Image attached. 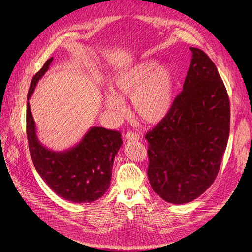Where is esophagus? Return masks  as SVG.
Masks as SVG:
<instances>
[{
    "instance_id": "1",
    "label": "esophagus",
    "mask_w": 252,
    "mask_h": 252,
    "mask_svg": "<svg viewBox=\"0 0 252 252\" xmlns=\"http://www.w3.org/2000/svg\"><path fill=\"white\" fill-rule=\"evenodd\" d=\"M125 139L127 141H139L140 140V135L133 133V132H127L125 135Z\"/></svg>"
}]
</instances>
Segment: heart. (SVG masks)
Here are the masks:
<instances>
[{
    "label": "heart",
    "mask_w": 252,
    "mask_h": 252,
    "mask_svg": "<svg viewBox=\"0 0 252 252\" xmlns=\"http://www.w3.org/2000/svg\"><path fill=\"white\" fill-rule=\"evenodd\" d=\"M113 93L105 94V106L114 116L125 110L123 98L130 97L136 118L158 124L171 112L178 93V80L172 68L157 61H142L120 72L111 82Z\"/></svg>",
    "instance_id": "1"
}]
</instances>
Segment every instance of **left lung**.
Returning <instances> with one entry per match:
<instances>
[{"instance_id": "1", "label": "left lung", "mask_w": 252, "mask_h": 252, "mask_svg": "<svg viewBox=\"0 0 252 252\" xmlns=\"http://www.w3.org/2000/svg\"><path fill=\"white\" fill-rule=\"evenodd\" d=\"M171 112L146 133L148 179L172 204L195 200L216 180L227 147L230 105L216 65L199 48Z\"/></svg>"}]
</instances>
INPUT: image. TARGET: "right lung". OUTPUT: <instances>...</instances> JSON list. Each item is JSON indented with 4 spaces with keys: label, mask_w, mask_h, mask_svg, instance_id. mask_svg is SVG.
Returning <instances> with one entry per match:
<instances>
[{
    "label": "right lung",
    "mask_w": 252,
    "mask_h": 252,
    "mask_svg": "<svg viewBox=\"0 0 252 252\" xmlns=\"http://www.w3.org/2000/svg\"><path fill=\"white\" fill-rule=\"evenodd\" d=\"M53 58L33 77L28 90L32 97L37 82L47 72ZM27 139L37 173L61 197L72 203L94 202L110 186L112 166L123 141L121 133L103 127H91L82 140L64 151L45 147L37 139L36 126L27 102Z\"/></svg>",
    "instance_id": "1"
}]
</instances>
